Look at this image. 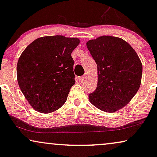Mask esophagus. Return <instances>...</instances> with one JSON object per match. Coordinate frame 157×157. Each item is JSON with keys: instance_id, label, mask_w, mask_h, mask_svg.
I'll use <instances>...</instances> for the list:
<instances>
[{"instance_id": "obj_1", "label": "esophagus", "mask_w": 157, "mask_h": 157, "mask_svg": "<svg viewBox=\"0 0 157 157\" xmlns=\"http://www.w3.org/2000/svg\"><path fill=\"white\" fill-rule=\"evenodd\" d=\"M85 78V77L84 76V75H83V76H82V77H78V80H80V81H81V82H82V81L84 80Z\"/></svg>"}]
</instances>
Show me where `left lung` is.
Instances as JSON below:
<instances>
[{"mask_svg":"<svg viewBox=\"0 0 157 157\" xmlns=\"http://www.w3.org/2000/svg\"><path fill=\"white\" fill-rule=\"evenodd\" d=\"M98 68V83L89 100L99 109L116 112L130 101L141 82V61L120 37L101 36L86 43Z\"/></svg>","mask_w":157,"mask_h":157,"instance_id":"1","label":"left lung"}]
</instances>
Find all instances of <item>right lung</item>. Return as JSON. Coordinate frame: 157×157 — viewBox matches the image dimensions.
Wrapping results in <instances>:
<instances>
[{
    "mask_svg": "<svg viewBox=\"0 0 157 157\" xmlns=\"http://www.w3.org/2000/svg\"><path fill=\"white\" fill-rule=\"evenodd\" d=\"M79 43L76 37H42L21 53L17 67L18 83L34 109L50 113L66 102L75 82L71 53Z\"/></svg>",
    "mask_w": 157,
    "mask_h": 157,
    "instance_id": "add662e5",
    "label": "right lung"
}]
</instances>
